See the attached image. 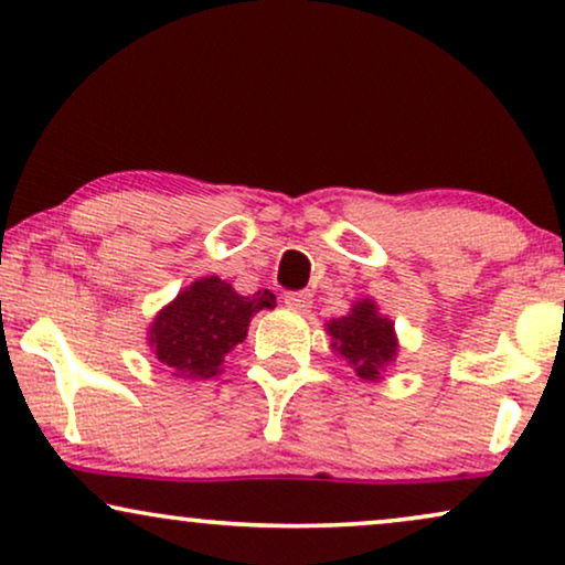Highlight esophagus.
<instances>
[{
    "instance_id": "1",
    "label": "esophagus",
    "mask_w": 565,
    "mask_h": 565,
    "mask_svg": "<svg viewBox=\"0 0 565 565\" xmlns=\"http://www.w3.org/2000/svg\"><path fill=\"white\" fill-rule=\"evenodd\" d=\"M285 303H288V309L298 311V313H306L311 309V292H285Z\"/></svg>"
}]
</instances>
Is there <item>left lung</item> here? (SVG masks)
Listing matches in <instances>:
<instances>
[{
  "mask_svg": "<svg viewBox=\"0 0 565 565\" xmlns=\"http://www.w3.org/2000/svg\"><path fill=\"white\" fill-rule=\"evenodd\" d=\"M327 332L334 340L332 348L365 381L381 379V371L397 358L394 321L381 317L371 298L355 300L348 317L329 321Z\"/></svg>",
  "mask_w": 565,
  "mask_h": 565,
  "instance_id": "1",
  "label": "left lung"
}]
</instances>
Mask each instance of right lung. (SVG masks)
<instances>
[{
    "instance_id": "right-lung-1",
    "label": "right lung",
    "mask_w": 565,
    "mask_h": 565,
    "mask_svg": "<svg viewBox=\"0 0 565 565\" xmlns=\"http://www.w3.org/2000/svg\"><path fill=\"white\" fill-rule=\"evenodd\" d=\"M275 309L269 290L241 296L220 277H202L181 290L150 324V348L171 376L210 379L223 358L246 340L256 311Z\"/></svg>"
}]
</instances>
